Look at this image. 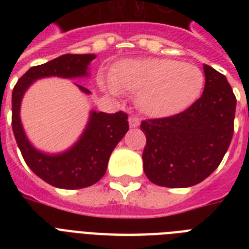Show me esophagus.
I'll list each match as a JSON object with an SVG mask.
<instances>
[{
	"instance_id": "obj_1",
	"label": "esophagus",
	"mask_w": 249,
	"mask_h": 249,
	"mask_svg": "<svg viewBox=\"0 0 249 249\" xmlns=\"http://www.w3.org/2000/svg\"><path fill=\"white\" fill-rule=\"evenodd\" d=\"M140 124H141L140 117H137V116L129 117V125H130V128H138Z\"/></svg>"
}]
</instances>
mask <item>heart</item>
<instances>
[{
    "label": "heart",
    "instance_id": "heart-1",
    "mask_svg": "<svg viewBox=\"0 0 249 249\" xmlns=\"http://www.w3.org/2000/svg\"><path fill=\"white\" fill-rule=\"evenodd\" d=\"M103 85L109 93L120 89L138 93V103L150 116L164 117L182 112L200 95L204 75L190 63L165 58L123 60L115 67V76L106 77Z\"/></svg>",
    "mask_w": 249,
    "mask_h": 249
}]
</instances>
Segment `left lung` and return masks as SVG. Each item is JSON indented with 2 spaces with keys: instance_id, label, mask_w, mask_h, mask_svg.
<instances>
[{
  "instance_id": "1",
  "label": "left lung",
  "mask_w": 249,
  "mask_h": 249,
  "mask_svg": "<svg viewBox=\"0 0 249 249\" xmlns=\"http://www.w3.org/2000/svg\"><path fill=\"white\" fill-rule=\"evenodd\" d=\"M203 70L204 91L189 108L141 123L146 134L143 170L155 185L181 189L204 181L230 146L236 98L222 73L207 64Z\"/></svg>"
}]
</instances>
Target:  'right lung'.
<instances>
[{"label":"right lung","instance_id":"obj_1","mask_svg":"<svg viewBox=\"0 0 249 249\" xmlns=\"http://www.w3.org/2000/svg\"><path fill=\"white\" fill-rule=\"evenodd\" d=\"M94 58L93 54H64L48 63L31 67L14 86L11 125L18 147L33 173L54 187L84 189L99 181L105 176L113 148L129 130L128 115L123 111L116 113L91 111L80 140L66 152L49 155L33 147L25 136L19 115L21 98L33 81L42 77L76 79L88 76V66ZM77 86L84 93L90 94L86 88Z\"/></svg>","mask_w":249,"mask_h":249}]
</instances>
